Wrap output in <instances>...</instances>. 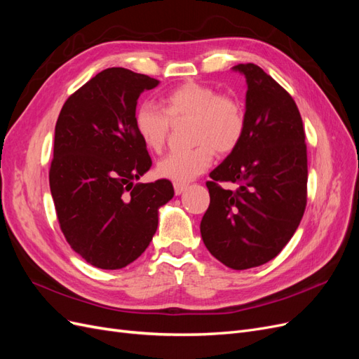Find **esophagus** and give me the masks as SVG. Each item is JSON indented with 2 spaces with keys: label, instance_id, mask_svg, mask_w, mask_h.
I'll list each match as a JSON object with an SVG mask.
<instances>
[{
  "label": "esophagus",
  "instance_id": "34e87169",
  "mask_svg": "<svg viewBox=\"0 0 359 359\" xmlns=\"http://www.w3.org/2000/svg\"><path fill=\"white\" fill-rule=\"evenodd\" d=\"M173 189H175V194H182L184 191L187 190V186H186V184L175 182V184H173Z\"/></svg>",
  "mask_w": 359,
  "mask_h": 359
}]
</instances>
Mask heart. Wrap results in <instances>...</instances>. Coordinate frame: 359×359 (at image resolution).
Here are the masks:
<instances>
[{
	"label": "heart",
	"mask_w": 359,
	"mask_h": 359,
	"mask_svg": "<svg viewBox=\"0 0 359 359\" xmlns=\"http://www.w3.org/2000/svg\"><path fill=\"white\" fill-rule=\"evenodd\" d=\"M161 109L140 103L133 115L135 128L147 148L160 151L165 147L170 121L191 119L194 148L173 151L157 165L161 178L184 184L208 169L214 151L227 154L240 145L245 132V112L232 97L220 95L214 86L186 82L170 90L160 100Z\"/></svg>",
	"instance_id": "heart-1"
}]
</instances>
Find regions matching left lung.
I'll use <instances>...</instances> for the list:
<instances>
[{
	"mask_svg": "<svg viewBox=\"0 0 359 359\" xmlns=\"http://www.w3.org/2000/svg\"><path fill=\"white\" fill-rule=\"evenodd\" d=\"M232 70L247 82L245 132L210 173V206L201 235L217 260L248 269L274 259L299 226L307 205V147L290 94L256 64H238ZM219 180L241 187L224 191Z\"/></svg>",
	"mask_w": 359,
	"mask_h": 359,
	"instance_id": "8db88e82",
	"label": "left lung"
}]
</instances>
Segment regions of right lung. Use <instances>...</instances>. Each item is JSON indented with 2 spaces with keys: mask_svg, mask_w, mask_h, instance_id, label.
<instances>
[{
  "mask_svg": "<svg viewBox=\"0 0 359 359\" xmlns=\"http://www.w3.org/2000/svg\"><path fill=\"white\" fill-rule=\"evenodd\" d=\"M157 79L123 67L95 74L64 103L55 126L49 186L70 247L95 268L119 269L145 252L169 180L136 182L153 161L133 115Z\"/></svg>",
  "mask_w": 359,
  "mask_h": 359,
  "instance_id": "obj_1",
  "label": "right lung"
}]
</instances>
